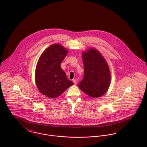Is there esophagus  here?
<instances>
[{
  "label": "esophagus",
  "mask_w": 147,
  "mask_h": 147,
  "mask_svg": "<svg viewBox=\"0 0 147 147\" xmlns=\"http://www.w3.org/2000/svg\"><path fill=\"white\" fill-rule=\"evenodd\" d=\"M72 81H73V83H74L75 85H76L78 84V80L76 79H74Z\"/></svg>",
  "instance_id": "1"
}]
</instances>
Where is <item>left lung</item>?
<instances>
[{
    "mask_svg": "<svg viewBox=\"0 0 147 147\" xmlns=\"http://www.w3.org/2000/svg\"><path fill=\"white\" fill-rule=\"evenodd\" d=\"M82 58L84 76L79 87L91 97H100L107 92L110 84L109 65L100 53L93 48L83 53Z\"/></svg>",
    "mask_w": 147,
    "mask_h": 147,
    "instance_id": "1",
    "label": "left lung"
}]
</instances>
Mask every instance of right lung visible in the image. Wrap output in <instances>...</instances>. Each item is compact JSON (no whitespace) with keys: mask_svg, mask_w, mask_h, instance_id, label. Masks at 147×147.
I'll return each instance as SVG.
<instances>
[{"mask_svg":"<svg viewBox=\"0 0 147 147\" xmlns=\"http://www.w3.org/2000/svg\"><path fill=\"white\" fill-rule=\"evenodd\" d=\"M67 53L65 48L55 43L47 48L38 59L35 72L36 83L39 91L49 98L58 97L74 84L61 67Z\"/></svg>","mask_w":147,"mask_h":147,"instance_id":"right-lung-1","label":"right lung"}]
</instances>
